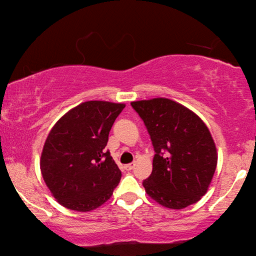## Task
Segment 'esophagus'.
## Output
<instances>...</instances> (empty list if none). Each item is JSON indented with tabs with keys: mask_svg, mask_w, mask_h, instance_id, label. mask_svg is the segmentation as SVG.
I'll return each instance as SVG.
<instances>
[{
	"mask_svg": "<svg viewBox=\"0 0 256 256\" xmlns=\"http://www.w3.org/2000/svg\"><path fill=\"white\" fill-rule=\"evenodd\" d=\"M134 166H135V164L130 163V164H127V166H126L124 168H126V170H132V169H134Z\"/></svg>",
	"mask_w": 256,
	"mask_h": 256,
	"instance_id": "34e87169",
	"label": "esophagus"
}]
</instances>
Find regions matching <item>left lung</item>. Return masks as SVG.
<instances>
[{"instance_id": "obj_1", "label": "left lung", "mask_w": 256, "mask_h": 256, "mask_svg": "<svg viewBox=\"0 0 256 256\" xmlns=\"http://www.w3.org/2000/svg\"><path fill=\"white\" fill-rule=\"evenodd\" d=\"M144 122L155 156L143 186L164 208L182 210L208 192L218 154L211 132L197 114L166 98L132 101Z\"/></svg>"}]
</instances>
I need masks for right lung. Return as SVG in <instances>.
<instances>
[{
	"instance_id": "add662e5",
	"label": "right lung",
	"mask_w": 256,
	"mask_h": 256,
	"mask_svg": "<svg viewBox=\"0 0 256 256\" xmlns=\"http://www.w3.org/2000/svg\"><path fill=\"white\" fill-rule=\"evenodd\" d=\"M124 107L86 101L62 115L48 132L40 156L42 176L64 208L88 212L112 197L121 171L104 146Z\"/></svg>"
}]
</instances>
